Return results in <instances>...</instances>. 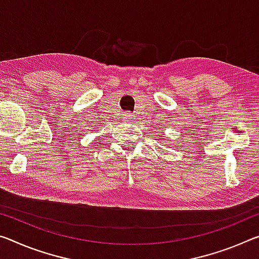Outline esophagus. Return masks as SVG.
I'll return each mask as SVG.
<instances>
[{
    "instance_id": "esophagus-1",
    "label": "esophagus",
    "mask_w": 259,
    "mask_h": 259,
    "mask_svg": "<svg viewBox=\"0 0 259 259\" xmlns=\"http://www.w3.org/2000/svg\"><path fill=\"white\" fill-rule=\"evenodd\" d=\"M131 118H133V115H131V114H129V113L123 114V117H122V120H123V121H125V122H131Z\"/></svg>"
}]
</instances>
